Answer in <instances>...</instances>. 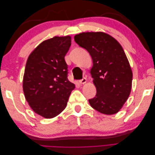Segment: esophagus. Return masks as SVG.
Masks as SVG:
<instances>
[{
    "instance_id": "1",
    "label": "esophagus",
    "mask_w": 155,
    "mask_h": 155,
    "mask_svg": "<svg viewBox=\"0 0 155 155\" xmlns=\"http://www.w3.org/2000/svg\"><path fill=\"white\" fill-rule=\"evenodd\" d=\"M86 82H87V79L86 78H83L82 79H81V80H79V83H80V84H85V83H86Z\"/></svg>"
}]
</instances>
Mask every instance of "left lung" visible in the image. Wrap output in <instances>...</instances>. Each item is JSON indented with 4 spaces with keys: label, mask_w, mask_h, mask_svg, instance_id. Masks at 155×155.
<instances>
[{
    "label": "left lung",
    "mask_w": 155,
    "mask_h": 155,
    "mask_svg": "<svg viewBox=\"0 0 155 155\" xmlns=\"http://www.w3.org/2000/svg\"><path fill=\"white\" fill-rule=\"evenodd\" d=\"M74 41L92 57L90 73L96 88V96L88 100L91 106L102 114H114L130 95L133 72L121 45L104 32H83Z\"/></svg>",
    "instance_id": "obj_1"
}]
</instances>
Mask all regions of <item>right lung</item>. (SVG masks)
<instances>
[{
  "instance_id": "add662e5",
  "label": "right lung",
  "mask_w": 155,
  "mask_h": 155,
  "mask_svg": "<svg viewBox=\"0 0 155 155\" xmlns=\"http://www.w3.org/2000/svg\"><path fill=\"white\" fill-rule=\"evenodd\" d=\"M70 45V36H55L42 42L27 59L22 82L25 96L31 109L45 118L59 114L75 88L67 78L64 60Z\"/></svg>"
}]
</instances>
